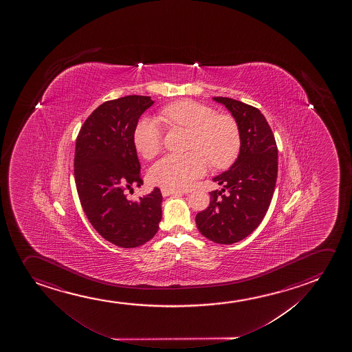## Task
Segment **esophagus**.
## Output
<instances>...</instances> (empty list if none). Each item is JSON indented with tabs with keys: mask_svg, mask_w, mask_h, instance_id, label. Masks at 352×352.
Returning a JSON list of instances; mask_svg holds the SVG:
<instances>
[{
	"mask_svg": "<svg viewBox=\"0 0 352 352\" xmlns=\"http://www.w3.org/2000/svg\"><path fill=\"white\" fill-rule=\"evenodd\" d=\"M162 194H163V197H169V195H177V194H181V192H179V190H175V189L162 188Z\"/></svg>",
	"mask_w": 352,
	"mask_h": 352,
	"instance_id": "1",
	"label": "esophagus"
}]
</instances>
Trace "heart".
Wrapping results in <instances>:
<instances>
[{"label":"heart","instance_id":"heart-1","mask_svg":"<svg viewBox=\"0 0 352 352\" xmlns=\"http://www.w3.org/2000/svg\"><path fill=\"white\" fill-rule=\"evenodd\" d=\"M160 118L170 126L189 131L186 155H170L155 163L150 170L151 182L168 188L182 189L205 175L210 164L226 169L239 158L242 138L237 121L226 113L192 99H182L166 105ZM133 142L144 160H151L162 148V131L152 118L138 123Z\"/></svg>","mask_w":352,"mask_h":352}]
</instances>
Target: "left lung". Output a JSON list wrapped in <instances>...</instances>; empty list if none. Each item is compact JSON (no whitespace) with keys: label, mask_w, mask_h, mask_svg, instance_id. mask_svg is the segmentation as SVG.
<instances>
[{"label":"left lung","mask_w":352,"mask_h":352,"mask_svg":"<svg viewBox=\"0 0 352 352\" xmlns=\"http://www.w3.org/2000/svg\"><path fill=\"white\" fill-rule=\"evenodd\" d=\"M213 99L239 123L242 145L232 166L213 178L223 189L210 192V206L197 213L195 221L206 239L232 244L252 234L267 212L276 187L278 148L258 109L226 97Z\"/></svg>","instance_id":"1"}]
</instances>
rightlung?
<instances>
[{"instance_id": "add662e5", "label": "right lung", "mask_w": 352, "mask_h": 352, "mask_svg": "<svg viewBox=\"0 0 352 352\" xmlns=\"http://www.w3.org/2000/svg\"><path fill=\"white\" fill-rule=\"evenodd\" d=\"M153 103L147 96L108 100L89 115L76 138L74 176L81 206L97 232L122 248L153 239L162 219L160 188L138 201L126 195L142 184L133 135Z\"/></svg>"}]
</instances>
